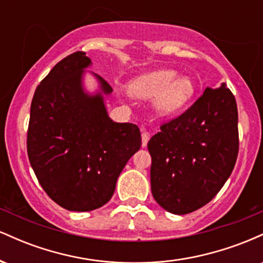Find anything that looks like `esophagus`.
<instances>
[{
    "label": "esophagus",
    "instance_id": "obj_1",
    "mask_svg": "<svg viewBox=\"0 0 263 263\" xmlns=\"http://www.w3.org/2000/svg\"><path fill=\"white\" fill-rule=\"evenodd\" d=\"M149 141V135L147 132H142V147H146Z\"/></svg>",
    "mask_w": 263,
    "mask_h": 263
}]
</instances>
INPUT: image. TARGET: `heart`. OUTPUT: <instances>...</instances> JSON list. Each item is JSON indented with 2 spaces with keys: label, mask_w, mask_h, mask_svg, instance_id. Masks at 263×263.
<instances>
[{
  "label": "heart",
  "mask_w": 263,
  "mask_h": 263,
  "mask_svg": "<svg viewBox=\"0 0 263 263\" xmlns=\"http://www.w3.org/2000/svg\"><path fill=\"white\" fill-rule=\"evenodd\" d=\"M137 98H153L156 106L164 114L176 112L194 93V84L188 78H176V71L159 70L138 78L129 85Z\"/></svg>",
  "instance_id": "obj_1"
}]
</instances>
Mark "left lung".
<instances>
[{"instance_id":"left-lung-1","label":"left lung","mask_w":263,"mask_h":263,"mask_svg":"<svg viewBox=\"0 0 263 263\" xmlns=\"http://www.w3.org/2000/svg\"><path fill=\"white\" fill-rule=\"evenodd\" d=\"M237 105L226 84L206 87L179 116L151 138V189L163 209L184 215L215 197L238 153Z\"/></svg>"}]
</instances>
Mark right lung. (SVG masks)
Wrapping results in <instances>:
<instances>
[{
    "label": "right lung",
    "mask_w": 263,
    "mask_h": 263,
    "mask_svg": "<svg viewBox=\"0 0 263 263\" xmlns=\"http://www.w3.org/2000/svg\"><path fill=\"white\" fill-rule=\"evenodd\" d=\"M84 52L65 57L35 89L27 153L48 197L66 210L90 211L110 200L123 167L141 147L140 128L108 119L101 95L89 96ZM102 90L112 87L98 77Z\"/></svg>",
    "instance_id": "obj_1"
}]
</instances>
